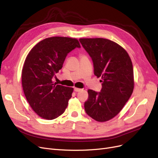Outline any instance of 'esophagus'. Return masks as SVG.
I'll list each match as a JSON object with an SVG mask.
<instances>
[{
    "instance_id": "34e87169",
    "label": "esophagus",
    "mask_w": 158,
    "mask_h": 158,
    "mask_svg": "<svg viewBox=\"0 0 158 158\" xmlns=\"http://www.w3.org/2000/svg\"><path fill=\"white\" fill-rule=\"evenodd\" d=\"M81 89H79V88H76V87H75L74 88V90L75 91V92H79V91H81Z\"/></svg>"
}]
</instances>
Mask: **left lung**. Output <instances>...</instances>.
Wrapping results in <instances>:
<instances>
[{
	"label": "left lung",
	"mask_w": 158,
	"mask_h": 158,
	"mask_svg": "<svg viewBox=\"0 0 158 158\" xmlns=\"http://www.w3.org/2000/svg\"><path fill=\"white\" fill-rule=\"evenodd\" d=\"M79 41L93 60L94 75L101 77L102 83L99 93L88 90L85 111L97 121L110 120L120 112L133 92L131 58L123 47L109 39L83 38Z\"/></svg>",
	"instance_id": "8db88e82"
}]
</instances>
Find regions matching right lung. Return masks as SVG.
<instances>
[{"mask_svg": "<svg viewBox=\"0 0 158 158\" xmlns=\"http://www.w3.org/2000/svg\"><path fill=\"white\" fill-rule=\"evenodd\" d=\"M80 48L77 39L52 37L43 39L30 50L22 73L23 93L33 110L40 118L52 120L62 115L73 89L54 83L68 54Z\"/></svg>", "mask_w": 158, "mask_h": 158, "instance_id": "obj_1", "label": "right lung"}]
</instances>
